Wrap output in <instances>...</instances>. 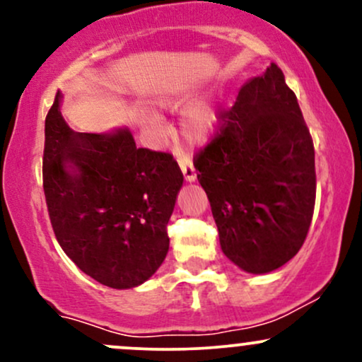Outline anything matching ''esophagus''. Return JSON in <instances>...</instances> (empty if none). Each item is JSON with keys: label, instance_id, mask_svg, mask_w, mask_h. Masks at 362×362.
<instances>
[{"label": "esophagus", "instance_id": "esophagus-1", "mask_svg": "<svg viewBox=\"0 0 362 362\" xmlns=\"http://www.w3.org/2000/svg\"><path fill=\"white\" fill-rule=\"evenodd\" d=\"M178 165H180V168H182V172H184V177L187 182H194L195 178H197V172H195L192 160H190L189 156H185V155L178 156Z\"/></svg>", "mask_w": 362, "mask_h": 362}]
</instances>
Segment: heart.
Returning <instances> with one entry per match:
<instances>
[{
    "instance_id": "obj_1",
    "label": "heart",
    "mask_w": 362,
    "mask_h": 362,
    "mask_svg": "<svg viewBox=\"0 0 362 362\" xmlns=\"http://www.w3.org/2000/svg\"><path fill=\"white\" fill-rule=\"evenodd\" d=\"M149 129L156 134H160L163 131V126H161L160 119L151 117L149 119ZM216 126H218V115H216V110L207 103H199V105L190 107L189 110L185 112L184 120H182V131H184L185 138L190 141H204L209 138L214 132Z\"/></svg>"
}]
</instances>
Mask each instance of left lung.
<instances>
[{
	"label": "left lung",
	"instance_id": "8db88e82",
	"mask_svg": "<svg viewBox=\"0 0 362 362\" xmlns=\"http://www.w3.org/2000/svg\"><path fill=\"white\" fill-rule=\"evenodd\" d=\"M194 156L221 250L250 274L279 269L305 243L315 197V148L277 64L240 88Z\"/></svg>",
	"mask_w": 362,
	"mask_h": 362
}]
</instances>
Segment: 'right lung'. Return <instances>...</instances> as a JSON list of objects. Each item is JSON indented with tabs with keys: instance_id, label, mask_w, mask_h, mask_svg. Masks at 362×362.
Segmentation results:
<instances>
[{
	"instance_id": "add662e5",
	"label": "right lung",
	"mask_w": 362,
	"mask_h": 362,
	"mask_svg": "<svg viewBox=\"0 0 362 362\" xmlns=\"http://www.w3.org/2000/svg\"><path fill=\"white\" fill-rule=\"evenodd\" d=\"M59 103L57 91L45 117L42 158L54 235L91 279L114 289L143 284L167 257L182 170L170 153L136 148L129 129L71 131Z\"/></svg>"
}]
</instances>
